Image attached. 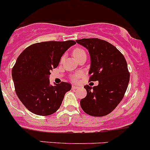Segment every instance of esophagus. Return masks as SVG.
Masks as SVG:
<instances>
[{
    "label": "esophagus",
    "instance_id": "obj_1",
    "mask_svg": "<svg viewBox=\"0 0 150 150\" xmlns=\"http://www.w3.org/2000/svg\"><path fill=\"white\" fill-rule=\"evenodd\" d=\"M78 89V86H74V85H72V90H75V89Z\"/></svg>",
    "mask_w": 150,
    "mask_h": 150
}]
</instances>
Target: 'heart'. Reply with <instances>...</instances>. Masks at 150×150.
<instances>
[{"instance_id":"b5f03b06","label":"heart","mask_w":150,"mask_h":150,"mask_svg":"<svg viewBox=\"0 0 150 150\" xmlns=\"http://www.w3.org/2000/svg\"><path fill=\"white\" fill-rule=\"evenodd\" d=\"M72 54H73V56L75 57V59H77V58H78V57H80L81 55H83V54H86V53H85L84 50H83L82 49H78H78H75V50H74ZM80 76H81V74L78 73L77 75H75V76L73 77V80H74V81H76V80L78 79V78H79Z\"/></svg>"}]
</instances>
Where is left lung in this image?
<instances>
[{
	"mask_svg": "<svg viewBox=\"0 0 150 150\" xmlns=\"http://www.w3.org/2000/svg\"><path fill=\"white\" fill-rule=\"evenodd\" d=\"M90 56L89 81H98L96 86H84L86 96L80 103L84 112L95 117L110 114L124 98L129 81L125 58L115 47L98 38L77 40Z\"/></svg>",
	"mask_w": 150,
	"mask_h": 150,
	"instance_id": "1",
	"label": "left lung"
}]
</instances>
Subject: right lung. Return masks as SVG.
<instances>
[{"instance_id": "add662e5", "label": "right lung", "mask_w": 150, "mask_h": 150, "mask_svg": "<svg viewBox=\"0 0 150 150\" xmlns=\"http://www.w3.org/2000/svg\"><path fill=\"white\" fill-rule=\"evenodd\" d=\"M75 43L74 40L37 43L18 56L12 79L18 98L31 112L47 116L60 108L72 86L66 82L52 85L50 71L58 67L64 52Z\"/></svg>"}]
</instances>
